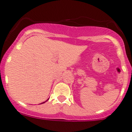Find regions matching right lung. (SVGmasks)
<instances>
[{
	"label": "right lung",
	"mask_w": 132,
	"mask_h": 132,
	"mask_svg": "<svg viewBox=\"0 0 132 132\" xmlns=\"http://www.w3.org/2000/svg\"><path fill=\"white\" fill-rule=\"evenodd\" d=\"M47 100H49V99H48V100H47V101H44V102H43V103H40V104H42V103H45V102H46V101H47Z\"/></svg>",
	"instance_id": "1"
}]
</instances>
